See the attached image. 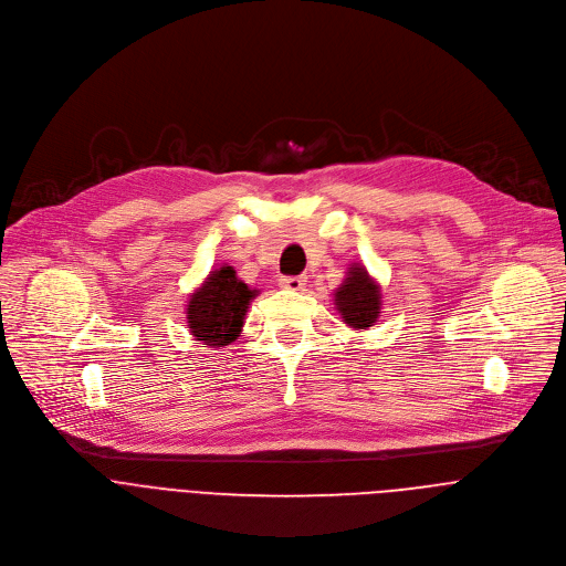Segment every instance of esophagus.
<instances>
[{
  "instance_id": "esophagus-1",
  "label": "esophagus",
  "mask_w": 566,
  "mask_h": 566,
  "mask_svg": "<svg viewBox=\"0 0 566 566\" xmlns=\"http://www.w3.org/2000/svg\"><path fill=\"white\" fill-rule=\"evenodd\" d=\"M280 284L284 289H289V291H302L306 286V277H302V275H297V277H282Z\"/></svg>"
}]
</instances>
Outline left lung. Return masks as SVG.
Here are the masks:
<instances>
[{
    "label": "left lung",
    "instance_id": "1",
    "mask_svg": "<svg viewBox=\"0 0 566 566\" xmlns=\"http://www.w3.org/2000/svg\"><path fill=\"white\" fill-rule=\"evenodd\" d=\"M334 304L349 329L367 332L376 325L382 308L380 284L369 275L365 264L354 262L343 284L334 291Z\"/></svg>",
    "mask_w": 566,
    "mask_h": 566
}]
</instances>
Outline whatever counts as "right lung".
I'll use <instances>...</instances> for the list:
<instances>
[{
	"label": "right lung",
	"instance_id": "right-lung-1",
	"mask_svg": "<svg viewBox=\"0 0 566 566\" xmlns=\"http://www.w3.org/2000/svg\"><path fill=\"white\" fill-rule=\"evenodd\" d=\"M260 295L228 264L212 269L208 277L190 293L186 322L190 336L208 349L234 343L244 327L251 302Z\"/></svg>",
	"mask_w": 566,
	"mask_h": 566
}]
</instances>
